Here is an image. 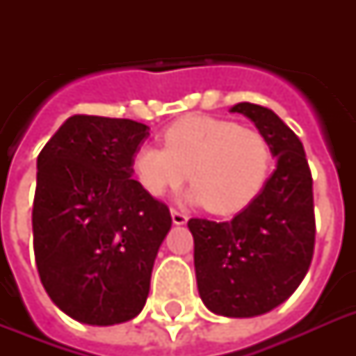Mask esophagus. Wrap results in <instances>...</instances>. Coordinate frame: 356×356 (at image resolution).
Listing matches in <instances>:
<instances>
[{"instance_id": "34e87169", "label": "esophagus", "mask_w": 356, "mask_h": 356, "mask_svg": "<svg viewBox=\"0 0 356 356\" xmlns=\"http://www.w3.org/2000/svg\"><path fill=\"white\" fill-rule=\"evenodd\" d=\"M172 220L175 225H183V223H186V220H188V216L184 214V212L177 211V209H172Z\"/></svg>"}]
</instances>
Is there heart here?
<instances>
[{
	"label": "heart",
	"instance_id": "1",
	"mask_svg": "<svg viewBox=\"0 0 356 356\" xmlns=\"http://www.w3.org/2000/svg\"><path fill=\"white\" fill-rule=\"evenodd\" d=\"M166 147L144 145L134 155V173L151 195L177 188L188 175V200L229 216L264 188L273 153L257 131L216 118L179 120L164 133Z\"/></svg>",
	"mask_w": 356,
	"mask_h": 356
}]
</instances>
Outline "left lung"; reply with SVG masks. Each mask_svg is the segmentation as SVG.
<instances>
[{
    "label": "left lung",
    "instance_id": "obj_1",
    "mask_svg": "<svg viewBox=\"0 0 356 356\" xmlns=\"http://www.w3.org/2000/svg\"><path fill=\"white\" fill-rule=\"evenodd\" d=\"M277 156L260 194L231 222L188 220L197 290L214 314L253 318L286 301L309 271L316 220L312 175L301 140L271 108L238 103Z\"/></svg>",
    "mask_w": 356,
    "mask_h": 356
}]
</instances>
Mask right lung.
<instances>
[{
	"mask_svg": "<svg viewBox=\"0 0 356 356\" xmlns=\"http://www.w3.org/2000/svg\"><path fill=\"white\" fill-rule=\"evenodd\" d=\"M147 129L133 120L75 114L36 161L38 275L53 303L81 323L133 320L149 293L172 216L131 177Z\"/></svg>",
	"mask_w": 356,
	"mask_h": 356,
	"instance_id": "right-lung-1",
	"label": "right lung"
}]
</instances>
